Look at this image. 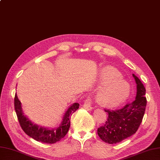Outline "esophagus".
<instances>
[{
  "instance_id": "obj_1",
  "label": "esophagus",
  "mask_w": 160,
  "mask_h": 160,
  "mask_svg": "<svg viewBox=\"0 0 160 160\" xmlns=\"http://www.w3.org/2000/svg\"><path fill=\"white\" fill-rule=\"evenodd\" d=\"M83 106H84V108L87 109V110H92V107L91 106V99H86V101H85L84 104L83 105Z\"/></svg>"
}]
</instances>
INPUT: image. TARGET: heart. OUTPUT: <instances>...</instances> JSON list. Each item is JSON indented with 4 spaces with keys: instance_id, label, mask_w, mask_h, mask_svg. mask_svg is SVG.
I'll return each instance as SVG.
<instances>
[{
    "instance_id": "obj_1",
    "label": "heart",
    "mask_w": 160,
    "mask_h": 160,
    "mask_svg": "<svg viewBox=\"0 0 160 160\" xmlns=\"http://www.w3.org/2000/svg\"><path fill=\"white\" fill-rule=\"evenodd\" d=\"M121 73L112 67L103 68L100 73L97 99L100 104L107 107L121 105L129 97V84L122 79Z\"/></svg>"
}]
</instances>
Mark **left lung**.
<instances>
[{"label": "left lung", "instance_id": "8db88e82", "mask_svg": "<svg viewBox=\"0 0 160 160\" xmlns=\"http://www.w3.org/2000/svg\"><path fill=\"white\" fill-rule=\"evenodd\" d=\"M136 83V97L133 102L119 110H105L108 114L106 123L98 129L103 142L116 144L136 132L142 121L147 106L146 89L138 77L132 74Z\"/></svg>", "mask_w": 160, "mask_h": 160}]
</instances>
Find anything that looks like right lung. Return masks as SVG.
Instances as JSON below:
<instances>
[{
    "instance_id": "add662e5",
    "label": "right lung",
    "mask_w": 160,
    "mask_h": 160,
    "mask_svg": "<svg viewBox=\"0 0 160 160\" xmlns=\"http://www.w3.org/2000/svg\"><path fill=\"white\" fill-rule=\"evenodd\" d=\"M15 110L22 129L28 136L39 142L53 144L61 140L68 133L70 127V118L72 114L79 108V103H74L65 111L62 119L58 127L48 128L42 127L32 122L24 114L22 103L16 94L14 99Z\"/></svg>"
}]
</instances>
